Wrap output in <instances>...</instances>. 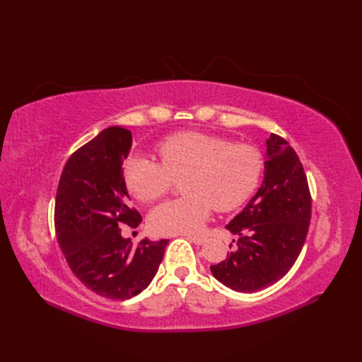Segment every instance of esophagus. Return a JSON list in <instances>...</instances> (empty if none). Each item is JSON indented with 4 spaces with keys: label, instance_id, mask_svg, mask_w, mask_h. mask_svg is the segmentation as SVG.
<instances>
[{
    "label": "esophagus",
    "instance_id": "1",
    "mask_svg": "<svg viewBox=\"0 0 362 362\" xmlns=\"http://www.w3.org/2000/svg\"><path fill=\"white\" fill-rule=\"evenodd\" d=\"M187 240L192 243H194L196 246H201L205 243V238L204 237H194V235H187Z\"/></svg>",
    "mask_w": 362,
    "mask_h": 362
}]
</instances>
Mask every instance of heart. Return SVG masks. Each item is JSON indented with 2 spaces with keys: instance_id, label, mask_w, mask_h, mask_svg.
Wrapping results in <instances>:
<instances>
[{
  "instance_id": "heart-1",
  "label": "heart",
  "mask_w": 362,
  "mask_h": 362,
  "mask_svg": "<svg viewBox=\"0 0 362 362\" xmlns=\"http://www.w3.org/2000/svg\"><path fill=\"white\" fill-rule=\"evenodd\" d=\"M160 163L131 157L122 169L128 192L141 202L166 194L181 180L182 198L158 205L149 226L158 235H190L201 231L213 206L229 211L242 205L258 187L264 160L246 144L198 131L164 137L156 146Z\"/></svg>"
}]
</instances>
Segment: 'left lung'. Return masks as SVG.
<instances>
[{
	"label": "left lung",
	"instance_id": "left-lung-1",
	"mask_svg": "<svg viewBox=\"0 0 362 362\" xmlns=\"http://www.w3.org/2000/svg\"><path fill=\"white\" fill-rule=\"evenodd\" d=\"M266 145L261 187L226 225L238 235L237 247L210 267L218 282L240 293L259 291L287 275L311 221V194L298 154L276 134H270Z\"/></svg>",
	"mask_w": 362,
	"mask_h": 362
}]
</instances>
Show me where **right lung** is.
<instances>
[{
  "label": "right lung",
  "instance_id": "right-lung-1",
  "mask_svg": "<svg viewBox=\"0 0 362 362\" xmlns=\"http://www.w3.org/2000/svg\"><path fill=\"white\" fill-rule=\"evenodd\" d=\"M133 137L110 127L76 149L62 172L54 225L74 275L93 293L131 299L154 279L169 240L144 238L133 246L120 226L137 228L141 216L129 205L122 177Z\"/></svg>",
  "mask_w": 362,
  "mask_h": 362
}]
</instances>
